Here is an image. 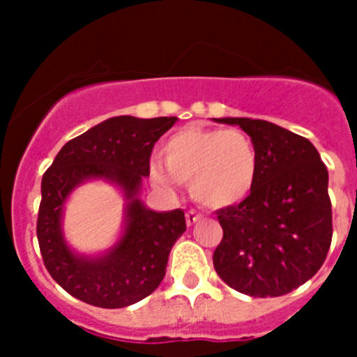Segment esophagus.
<instances>
[{"label": "esophagus", "mask_w": 357, "mask_h": 357, "mask_svg": "<svg viewBox=\"0 0 357 357\" xmlns=\"http://www.w3.org/2000/svg\"><path fill=\"white\" fill-rule=\"evenodd\" d=\"M203 215L199 214V212H196V211H188L187 214H185V220H187V225L188 227H192V225H196L197 221L202 220Z\"/></svg>", "instance_id": "34e87169"}]
</instances>
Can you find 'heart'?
Wrapping results in <instances>:
<instances>
[{"label": "heart", "instance_id": "b5f03b06", "mask_svg": "<svg viewBox=\"0 0 357 357\" xmlns=\"http://www.w3.org/2000/svg\"><path fill=\"white\" fill-rule=\"evenodd\" d=\"M163 163L151 165L158 183L170 185L174 179L188 183L199 205L225 208L252 192L259 155L243 130L187 127L167 139Z\"/></svg>", "mask_w": 357, "mask_h": 357}]
</instances>
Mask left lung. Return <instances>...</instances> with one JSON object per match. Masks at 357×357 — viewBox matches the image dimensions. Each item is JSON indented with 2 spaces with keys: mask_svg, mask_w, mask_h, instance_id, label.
<instances>
[{
  "mask_svg": "<svg viewBox=\"0 0 357 357\" xmlns=\"http://www.w3.org/2000/svg\"><path fill=\"white\" fill-rule=\"evenodd\" d=\"M239 125L259 155L256 185L238 205L218 211L223 239L212 261L241 294L278 298L321 268L332 241L328 172L316 146L271 121L221 118Z\"/></svg>",
  "mask_w": 357,
  "mask_h": 357,
  "instance_id": "left-lung-1",
  "label": "left lung"
}]
</instances>
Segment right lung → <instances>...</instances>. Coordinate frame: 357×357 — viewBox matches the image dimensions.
<instances>
[{"instance_id": "obj_1", "label": "right lung", "mask_w": 357, "mask_h": 357, "mask_svg": "<svg viewBox=\"0 0 357 357\" xmlns=\"http://www.w3.org/2000/svg\"><path fill=\"white\" fill-rule=\"evenodd\" d=\"M178 118L116 116L63 145L41 179L38 241L43 263L59 287L101 308H121L152 294L165 278L169 254L187 230L185 212H155L137 197L151 174L154 143ZM105 178L128 199L126 230L101 257L76 255L61 230L62 206L77 184Z\"/></svg>"}]
</instances>
